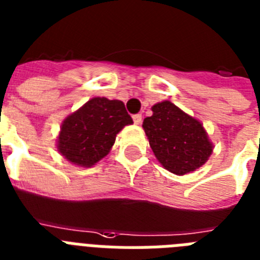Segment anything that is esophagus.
<instances>
[{
	"instance_id": "34e87169",
	"label": "esophagus",
	"mask_w": 260,
	"mask_h": 260,
	"mask_svg": "<svg viewBox=\"0 0 260 260\" xmlns=\"http://www.w3.org/2000/svg\"><path fill=\"white\" fill-rule=\"evenodd\" d=\"M133 119H134L135 125H141V123H142V115L141 114H135L134 117H133Z\"/></svg>"
}]
</instances>
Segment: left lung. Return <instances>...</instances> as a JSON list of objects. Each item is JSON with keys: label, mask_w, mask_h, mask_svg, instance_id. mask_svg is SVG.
I'll return each mask as SVG.
<instances>
[{"label": "left lung", "mask_w": 260, "mask_h": 260, "mask_svg": "<svg viewBox=\"0 0 260 260\" xmlns=\"http://www.w3.org/2000/svg\"><path fill=\"white\" fill-rule=\"evenodd\" d=\"M151 111L142 127L154 155L167 171L184 175L209 160L214 145L198 119L170 101L158 102Z\"/></svg>", "instance_id": "left-lung-1"}]
</instances>
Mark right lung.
<instances>
[{"instance_id": "1", "label": "right lung", "mask_w": 260, "mask_h": 260, "mask_svg": "<svg viewBox=\"0 0 260 260\" xmlns=\"http://www.w3.org/2000/svg\"><path fill=\"white\" fill-rule=\"evenodd\" d=\"M132 123L122 101L94 96L63 119L58 153L76 166L91 167L110 153L118 133Z\"/></svg>"}]
</instances>
